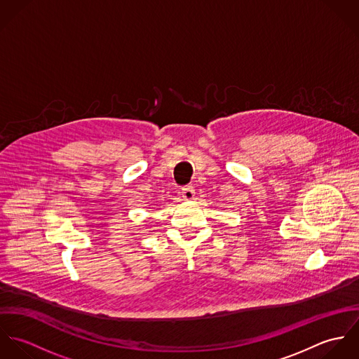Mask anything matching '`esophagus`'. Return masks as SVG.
Instances as JSON below:
<instances>
[{
	"mask_svg": "<svg viewBox=\"0 0 359 359\" xmlns=\"http://www.w3.org/2000/svg\"><path fill=\"white\" fill-rule=\"evenodd\" d=\"M194 196H195L194 187H184L182 188V198L185 201H194Z\"/></svg>",
	"mask_w": 359,
	"mask_h": 359,
	"instance_id": "esophagus-1",
	"label": "esophagus"
}]
</instances>
